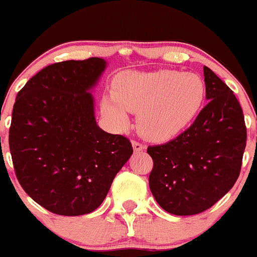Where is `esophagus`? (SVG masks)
<instances>
[{
  "label": "esophagus",
  "instance_id": "esophagus-1",
  "mask_svg": "<svg viewBox=\"0 0 257 257\" xmlns=\"http://www.w3.org/2000/svg\"><path fill=\"white\" fill-rule=\"evenodd\" d=\"M132 147H134L135 152H140V151H144L145 150V145L141 144V142H139V141H132Z\"/></svg>",
  "mask_w": 257,
  "mask_h": 257
}]
</instances>
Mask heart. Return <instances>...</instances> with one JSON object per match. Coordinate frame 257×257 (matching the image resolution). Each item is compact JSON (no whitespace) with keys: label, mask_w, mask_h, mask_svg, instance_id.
I'll return each instance as SVG.
<instances>
[{"label":"heart","mask_w":257,"mask_h":257,"mask_svg":"<svg viewBox=\"0 0 257 257\" xmlns=\"http://www.w3.org/2000/svg\"><path fill=\"white\" fill-rule=\"evenodd\" d=\"M206 88L200 76L174 70L126 71L102 97V112L116 128L126 130L128 112L147 139L166 141L184 131L201 110Z\"/></svg>","instance_id":"heart-1"}]
</instances>
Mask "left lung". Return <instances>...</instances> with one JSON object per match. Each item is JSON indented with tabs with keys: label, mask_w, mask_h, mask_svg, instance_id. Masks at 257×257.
Returning a JSON list of instances; mask_svg holds the SVG:
<instances>
[{
	"label": "left lung",
	"mask_w": 257,
	"mask_h": 257,
	"mask_svg": "<svg viewBox=\"0 0 257 257\" xmlns=\"http://www.w3.org/2000/svg\"><path fill=\"white\" fill-rule=\"evenodd\" d=\"M209 103L186 131L147 147L154 167L150 190L170 214L196 215L210 209L235 185L246 146L242 108L232 91L204 66Z\"/></svg>",
	"instance_id": "8db88e82"
}]
</instances>
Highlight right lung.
I'll list each match as a JSON object with an SVG mask.
<instances>
[{"mask_svg":"<svg viewBox=\"0 0 257 257\" xmlns=\"http://www.w3.org/2000/svg\"><path fill=\"white\" fill-rule=\"evenodd\" d=\"M105 68L98 57L53 63L17 93L9 136L15 172L25 192L53 214L97 209L134 152L128 139L96 123L90 90Z\"/></svg>","mask_w":257,"mask_h":257,"instance_id":"right-lung-1","label":"right lung"}]
</instances>
